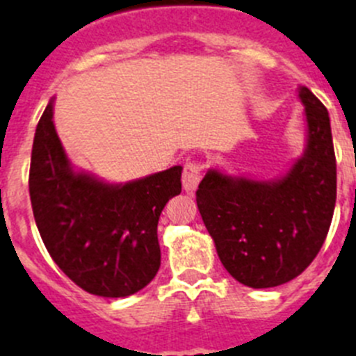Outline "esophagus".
<instances>
[{
    "label": "esophagus",
    "mask_w": 356,
    "mask_h": 356,
    "mask_svg": "<svg viewBox=\"0 0 356 356\" xmlns=\"http://www.w3.org/2000/svg\"><path fill=\"white\" fill-rule=\"evenodd\" d=\"M203 163L200 162H188L185 163L184 168V176H181V184L187 193H193L196 191L197 184H200L201 176H203Z\"/></svg>",
    "instance_id": "1"
}]
</instances>
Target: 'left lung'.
Listing matches in <instances>:
<instances>
[{"instance_id": "1", "label": "left lung", "mask_w": 356, "mask_h": 356, "mask_svg": "<svg viewBox=\"0 0 356 356\" xmlns=\"http://www.w3.org/2000/svg\"><path fill=\"white\" fill-rule=\"evenodd\" d=\"M308 124L305 155L273 181L210 169L196 191L197 209L226 271L253 289L287 284L323 248L337 200V163L328 110L300 89Z\"/></svg>"}]
</instances>
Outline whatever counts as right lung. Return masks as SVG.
Returning a JSON list of instances; mask_svg holds the SVG:
<instances>
[{
  "label": "right lung",
  "mask_w": 356,
  "mask_h": 356,
  "mask_svg": "<svg viewBox=\"0 0 356 356\" xmlns=\"http://www.w3.org/2000/svg\"><path fill=\"white\" fill-rule=\"evenodd\" d=\"M28 185L44 246L78 287L124 298L155 278L156 226L165 203L181 193V165L124 185L76 172L56 135L51 99L37 124Z\"/></svg>",
  "instance_id": "1"
}]
</instances>
